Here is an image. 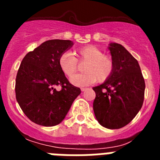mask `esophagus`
<instances>
[{"label":"esophagus","instance_id":"obj_1","mask_svg":"<svg viewBox=\"0 0 160 160\" xmlns=\"http://www.w3.org/2000/svg\"><path fill=\"white\" fill-rule=\"evenodd\" d=\"M87 90V87H82V88H81L82 91H85V90Z\"/></svg>","mask_w":160,"mask_h":160}]
</instances>
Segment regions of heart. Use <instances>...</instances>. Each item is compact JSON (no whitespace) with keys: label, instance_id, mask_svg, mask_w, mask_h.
<instances>
[{"label":"heart","instance_id":"b5f03b06","mask_svg":"<svg viewBox=\"0 0 160 160\" xmlns=\"http://www.w3.org/2000/svg\"><path fill=\"white\" fill-rule=\"evenodd\" d=\"M73 55L63 53L58 58V66L66 77H71L77 70L78 62H87L83 66L82 74H77L70 78L71 84L76 87H85L95 82L107 81L113 73L114 62L111 57L103 54L102 51L93 46L78 48Z\"/></svg>","mask_w":160,"mask_h":160}]
</instances>
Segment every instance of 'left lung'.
<instances>
[{
  "label": "left lung",
  "mask_w": 160,
  "mask_h": 160,
  "mask_svg": "<svg viewBox=\"0 0 160 160\" xmlns=\"http://www.w3.org/2000/svg\"><path fill=\"white\" fill-rule=\"evenodd\" d=\"M114 62L111 77L93 87L96 94L93 109L96 119L108 129L128 125L140 111L144 99L145 82L138 61L118 43L109 44Z\"/></svg>",
  "instance_id": "left-lung-1"
}]
</instances>
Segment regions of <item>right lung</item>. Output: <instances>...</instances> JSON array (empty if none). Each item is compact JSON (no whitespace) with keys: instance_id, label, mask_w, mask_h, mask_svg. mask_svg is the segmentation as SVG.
Segmentation results:
<instances>
[{"instance_id":"add662e5","label":"right lung","mask_w":160,"mask_h":160,"mask_svg":"<svg viewBox=\"0 0 160 160\" xmlns=\"http://www.w3.org/2000/svg\"><path fill=\"white\" fill-rule=\"evenodd\" d=\"M73 46L70 40H48L22 60L16 78V98L32 122L53 127L62 122L81 90L70 84L58 66V58ZM61 85L58 92L54 88Z\"/></svg>"}]
</instances>
